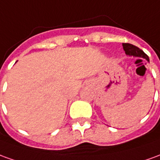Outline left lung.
<instances>
[{
    "label": "left lung",
    "instance_id": "8db88e82",
    "mask_svg": "<svg viewBox=\"0 0 160 160\" xmlns=\"http://www.w3.org/2000/svg\"><path fill=\"white\" fill-rule=\"evenodd\" d=\"M123 48L126 52L127 55L129 56H134V57H141L146 59V61H149V57L147 56V54L143 52L141 49H139L138 47L132 45L129 43H123Z\"/></svg>",
    "mask_w": 160,
    "mask_h": 160
}]
</instances>
